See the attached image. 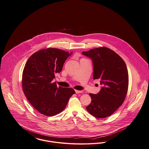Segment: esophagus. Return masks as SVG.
Returning <instances> with one entry per match:
<instances>
[{
	"instance_id": "obj_1",
	"label": "esophagus",
	"mask_w": 149,
	"mask_h": 149,
	"mask_svg": "<svg viewBox=\"0 0 149 149\" xmlns=\"http://www.w3.org/2000/svg\"><path fill=\"white\" fill-rule=\"evenodd\" d=\"M75 92H76V94H79V93H82V90H75Z\"/></svg>"
}]
</instances>
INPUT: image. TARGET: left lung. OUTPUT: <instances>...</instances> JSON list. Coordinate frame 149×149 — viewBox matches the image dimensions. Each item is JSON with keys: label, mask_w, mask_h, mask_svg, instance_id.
<instances>
[{"label": "left lung", "mask_w": 149, "mask_h": 149, "mask_svg": "<svg viewBox=\"0 0 149 149\" xmlns=\"http://www.w3.org/2000/svg\"><path fill=\"white\" fill-rule=\"evenodd\" d=\"M82 54L92 60L93 79H99L102 85L98 94H89L91 102L86 109L95 118L108 117L126 97L129 83L127 65L119 55L107 47L96 48Z\"/></svg>", "instance_id": "left-lung-1"}]
</instances>
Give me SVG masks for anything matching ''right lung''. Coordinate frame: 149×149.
<instances>
[{
    "label": "right lung",
    "mask_w": 149,
    "mask_h": 149,
    "mask_svg": "<svg viewBox=\"0 0 149 149\" xmlns=\"http://www.w3.org/2000/svg\"><path fill=\"white\" fill-rule=\"evenodd\" d=\"M72 54L58 49L48 48L33 54L25 64L22 86L33 107L47 116L57 115L65 108L70 97L75 93L72 88L57 87L52 81L60 73Z\"/></svg>",
    "instance_id": "right-lung-1"
}]
</instances>
